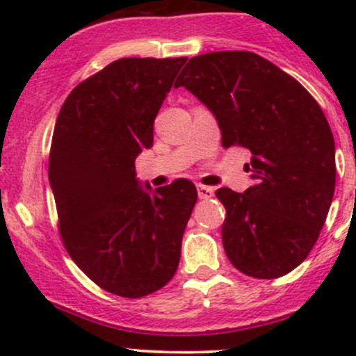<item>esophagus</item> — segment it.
Listing matches in <instances>:
<instances>
[{"mask_svg": "<svg viewBox=\"0 0 356 356\" xmlns=\"http://www.w3.org/2000/svg\"><path fill=\"white\" fill-rule=\"evenodd\" d=\"M213 188H208V186L198 184V196L201 200H210L213 196Z\"/></svg>", "mask_w": 356, "mask_h": 356, "instance_id": "1", "label": "esophagus"}]
</instances>
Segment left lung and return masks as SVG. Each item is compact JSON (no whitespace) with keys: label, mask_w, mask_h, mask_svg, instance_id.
I'll return each mask as SVG.
<instances>
[{"label":"left lung","mask_w":356,"mask_h":356,"mask_svg":"<svg viewBox=\"0 0 356 356\" xmlns=\"http://www.w3.org/2000/svg\"><path fill=\"white\" fill-rule=\"evenodd\" d=\"M181 86L215 115L224 148L251 153L253 186L215 193L227 211L225 254L250 277H282L317 243L334 196L336 153L324 111L296 79L251 51L195 56Z\"/></svg>","instance_id":"1"}]
</instances>
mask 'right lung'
<instances>
[{"label":"right lung","mask_w":356,"mask_h":356,"mask_svg":"<svg viewBox=\"0 0 356 356\" xmlns=\"http://www.w3.org/2000/svg\"><path fill=\"white\" fill-rule=\"evenodd\" d=\"M188 58H120L72 89L49 152L62 241L92 282L124 298L161 289L177 270L198 193L188 179L153 193L136 156Z\"/></svg>","instance_id":"obj_1"}]
</instances>
